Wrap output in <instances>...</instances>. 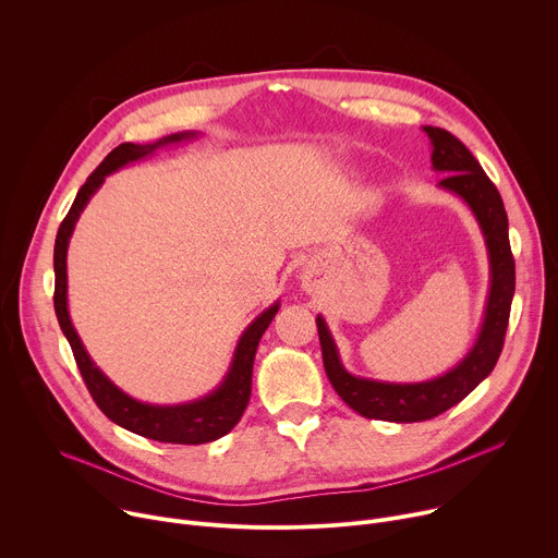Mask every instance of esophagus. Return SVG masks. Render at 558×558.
Returning <instances> with one entry per match:
<instances>
[{"mask_svg": "<svg viewBox=\"0 0 558 558\" xmlns=\"http://www.w3.org/2000/svg\"><path fill=\"white\" fill-rule=\"evenodd\" d=\"M304 287H306V291H313V282H311V280H308V278H306V280H304Z\"/></svg>", "mask_w": 558, "mask_h": 558, "instance_id": "34e87169", "label": "esophagus"}]
</instances>
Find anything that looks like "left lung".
Here are the masks:
<instances>
[{
	"instance_id": "8db88e82",
	"label": "left lung",
	"mask_w": 558,
	"mask_h": 558,
	"mask_svg": "<svg viewBox=\"0 0 558 558\" xmlns=\"http://www.w3.org/2000/svg\"><path fill=\"white\" fill-rule=\"evenodd\" d=\"M424 132L433 145V170L446 174L439 187L452 192L470 207L488 247L490 291L484 323L472 349L450 371L426 381L402 384L357 377L344 368L325 317H315L325 371L336 392L362 417L397 424L426 422L441 415L490 375L504 349L514 295V258L508 238V214L499 190L457 136L433 125H424Z\"/></svg>"
}]
</instances>
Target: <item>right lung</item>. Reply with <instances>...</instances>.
I'll list each match as a JSON object with an SVG mask.
<instances>
[{"mask_svg": "<svg viewBox=\"0 0 558 558\" xmlns=\"http://www.w3.org/2000/svg\"><path fill=\"white\" fill-rule=\"evenodd\" d=\"M198 132H179L158 138L156 143L136 145V143H121L114 147L101 166L88 177V181L76 192V198L65 214L63 222L59 225L57 241H54V313L59 327L70 342V349L74 353L76 366L82 371V377L93 395L97 407L104 411L108 420L119 424L121 428L136 433L141 437L166 441V444H207L214 439H220L227 435L238 422H241L252 395V371H254V357L258 342L267 327L271 325L274 315L280 308V302L276 300L269 308H265L256 320L243 331L241 340L235 344L231 364L222 381L201 400L187 402V404H174V407H158L138 402L128 392H123L88 355L82 338L74 331L70 313H68V245L70 235L74 231V225L86 209L88 201L95 196V192L104 185L106 177L125 168L128 163L141 161V158L149 156L154 149L166 147L172 143L196 138Z\"/></svg>", "mask_w": 558, "mask_h": 558, "instance_id": "add662e5", "label": "right lung"}]
</instances>
